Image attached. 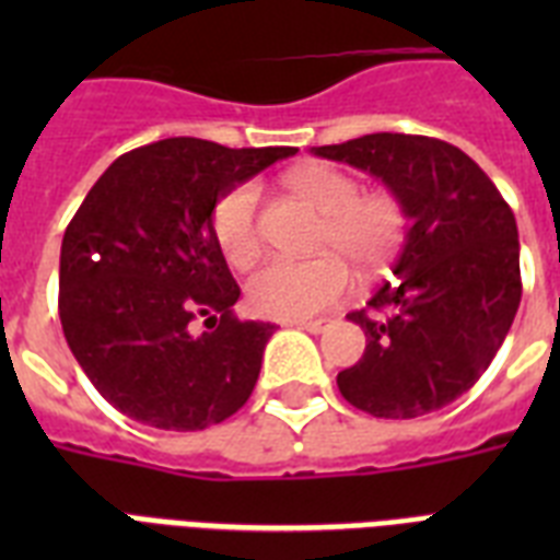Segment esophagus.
<instances>
[{
    "mask_svg": "<svg viewBox=\"0 0 560 560\" xmlns=\"http://www.w3.org/2000/svg\"><path fill=\"white\" fill-rule=\"evenodd\" d=\"M296 328H302V331H311V334H323L331 328V319H302V323H293Z\"/></svg>",
    "mask_w": 560,
    "mask_h": 560,
    "instance_id": "esophagus-1",
    "label": "esophagus"
}]
</instances>
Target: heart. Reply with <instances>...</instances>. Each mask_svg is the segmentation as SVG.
Segmentation results:
<instances>
[{
    "mask_svg": "<svg viewBox=\"0 0 560 560\" xmlns=\"http://www.w3.org/2000/svg\"><path fill=\"white\" fill-rule=\"evenodd\" d=\"M284 186L323 214L316 249L331 253L311 261L276 258L255 272L246 293L261 316L299 323L331 311L349 296L351 272L346 264L363 279H374L389 267L407 235V211L398 194L386 188L360 191V183L349 171L325 162H307L288 171ZM211 235L232 267H249L261 255L258 188L253 183H237L220 194L211 209Z\"/></svg>",
    "mask_w": 560,
    "mask_h": 560,
    "instance_id": "heart-1",
    "label": "heart"
}]
</instances>
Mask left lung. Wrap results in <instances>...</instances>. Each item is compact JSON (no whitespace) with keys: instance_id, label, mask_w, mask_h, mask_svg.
I'll return each mask as SVG.
<instances>
[{"instance_id":"obj_1","label":"left lung","mask_w":560,"mask_h":560,"mask_svg":"<svg viewBox=\"0 0 560 560\" xmlns=\"http://www.w3.org/2000/svg\"><path fill=\"white\" fill-rule=\"evenodd\" d=\"M383 179L409 218L398 279L383 281L349 319L366 351L337 374L342 398L374 418L447 407L482 377L521 305L514 211L459 148L407 133H372L314 148Z\"/></svg>"}]
</instances>
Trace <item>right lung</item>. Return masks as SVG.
Returning <instances> with one entry per match:
<instances>
[{"instance_id":"right-lung-1","label":"right lung","mask_w":560,"mask_h":560,"mask_svg":"<svg viewBox=\"0 0 560 560\" xmlns=\"http://www.w3.org/2000/svg\"><path fill=\"white\" fill-rule=\"evenodd\" d=\"M296 148L162 139L118 156L66 226L60 325L92 386L133 421L206 430L253 395L270 323H241V296L211 209Z\"/></svg>"}]
</instances>
